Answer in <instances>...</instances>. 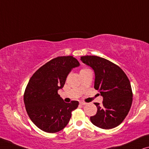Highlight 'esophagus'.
Wrapping results in <instances>:
<instances>
[{"instance_id": "1", "label": "esophagus", "mask_w": 149, "mask_h": 149, "mask_svg": "<svg viewBox=\"0 0 149 149\" xmlns=\"http://www.w3.org/2000/svg\"><path fill=\"white\" fill-rule=\"evenodd\" d=\"M79 104H80V105H85L86 102H79Z\"/></svg>"}]
</instances>
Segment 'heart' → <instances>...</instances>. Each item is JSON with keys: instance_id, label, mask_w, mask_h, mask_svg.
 I'll use <instances>...</instances> for the list:
<instances>
[{"instance_id": "obj_1", "label": "heart", "mask_w": 149, "mask_h": 149, "mask_svg": "<svg viewBox=\"0 0 149 149\" xmlns=\"http://www.w3.org/2000/svg\"><path fill=\"white\" fill-rule=\"evenodd\" d=\"M90 70H88V69L87 68H82L81 69L80 71H79V74H84V73H86L88 72H90Z\"/></svg>"}]
</instances>
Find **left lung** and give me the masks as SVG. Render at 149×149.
Listing matches in <instances>:
<instances>
[{
  "instance_id": "1",
  "label": "left lung",
  "mask_w": 149,
  "mask_h": 149,
  "mask_svg": "<svg viewBox=\"0 0 149 149\" xmlns=\"http://www.w3.org/2000/svg\"><path fill=\"white\" fill-rule=\"evenodd\" d=\"M81 61L95 71V88L103 97L102 105L95 102L97 112L91 117V122L102 129L114 128L124 120L132 102L128 77L118 65L104 58L86 55L81 56Z\"/></svg>"
}]
</instances>
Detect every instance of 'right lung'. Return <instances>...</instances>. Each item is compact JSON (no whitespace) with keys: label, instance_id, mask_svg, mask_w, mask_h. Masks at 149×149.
Returning a JSON list of instances; mask_svg holds the SVG:
<instances>
[{"label":"right lung","instance_id":"right-lung-1","mask_svg":"<svg viewBox=\"0 0 149 149\" xmlns=\"http://www.w3.org/2000/svg\"><path fill=\"white\" fill-rule=\"evenodd\" d=\"M79 65L74 56H58L40 68L29 80L24 95L26 111L32 122L45 132L63 129L78 107L76 100L65 102L58 91L63 87L72 69Z\"/></svg>","mask_w":149,"mask_h":149}]
</instances>
